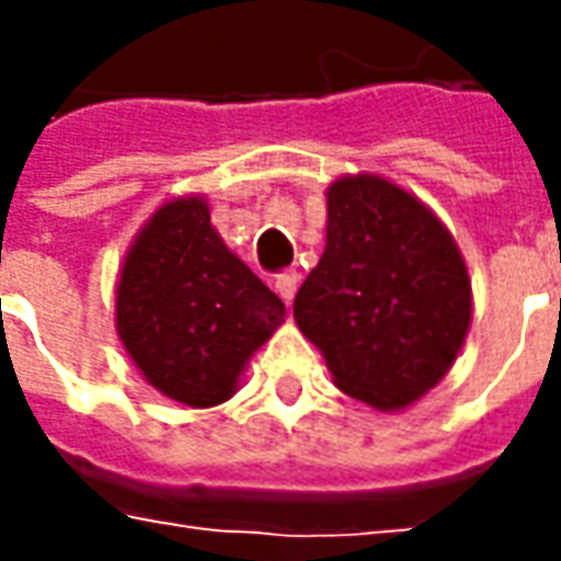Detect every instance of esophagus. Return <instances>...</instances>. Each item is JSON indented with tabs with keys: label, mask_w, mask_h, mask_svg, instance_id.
<instances>
[{
	"label": "esophagus",
	"mask_w": 561,
	"mask_h": 561,
	"mask_svg": "<svg viewBox=\"0 0 561 561\" xmlns=\"http://www.w3.org/2000/svg\"><path fill=\"white\" fill-rule=\"evenodd\" d=\"M296 287H299V274L296 271H284V274H277L274 277V290H277V296L290 306L293 296H296Z\"/></svg>",
	"instance_id": "34e87169"
}]
</instances>
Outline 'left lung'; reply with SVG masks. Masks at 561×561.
<instances>
[{
	"label": "left lung",
	"mask_w": 561,
	"mask_h": 561,
	"mask_svg": "<svg viewBox=\"0 0 561 561\" xmlns=\"http://www.w3.org/2000/svg\"><path fill=\"white\" fill-rule=\"evenodd\" d=\"M324 203V252L293 318L343 393L402 412L462 353L474 306L462 249L431 205L380 174L336 178Z\"/></svg>",
	"instance_id": "1"
}]
</instances>
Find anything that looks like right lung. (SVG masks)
Wrapping results in <instances>:
<instances>
[{
    "mask_svg": "<svg viewBox=\"0 0 561 561\" xmlns=\"http://www.w3.org/2000/svg\"><path fill=\"white\" fill-rule=\"evenodd\" d=\"M284 314V302L227 249L203 193L159 205L124 252L121 346L149 387L181 405L211 409L233 397Z\"/></svg>",
    "mask_w": 561,
    "mask_h": 561,
    "instance_id": "add662e5",
    "label": "right lung"
}]
</instances>
